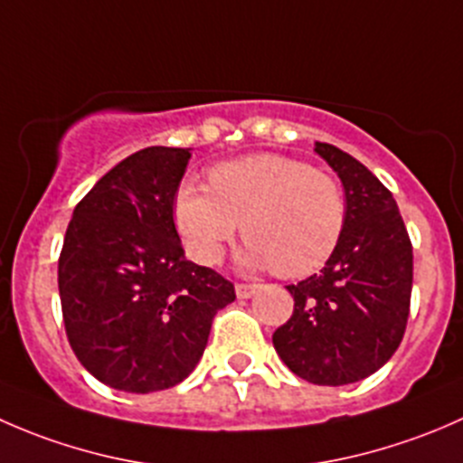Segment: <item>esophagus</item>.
Masks as SVG:
<instances>
[{
	"label": "esophagus",
	"instance_id": "esophagus-1",
	"mask_svg": "<svg viewBox=\"0 0 463 463\" xmlns=\"http://www.w3.org/2000/svg\"><path fill=\"white\" fill-rule=\"evenodd\" d=\"M255 291H258V284H237L235 287L237 298H241V300H249V298H253Z\"/></svg>",
	"mask_w": 463,
	"mask_h": 463
}]
</instances>
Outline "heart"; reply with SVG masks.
<instances>
[{"mask_svg": "<svg viewBox=\"0 0 463 463\" xmlns=\"http://www.w3.org/2000/svg\"><path fill=\"white\" fill-rule=\"evenodd\" d=\"M210 190L184 181L175 194V223L190 255L217 264L244 223L241 264L296 279L322 269L338 249L347 202L338 181L282 154H250L219 163Z\"/></svg>", "mask_w": 463, "mask_h": 463, "instance_id": "heart-1", "label": "heart"}]
</instances>
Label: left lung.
<instances>
[{
  "instance_id": "8db88e82",
  "label": "left lung",
  "mask_w": 463,
  "mask_h": 463,
  "mask_svg": "<svg viewBox=\"0 0 463 463\" xmlns=\"http://www.w3.org/2000/svg\"><path fill=\"white\" fill-rule=\"evenodd\" d=\"M316 154L338 175L347 222L320 273L291 284L293 316L273 334L284 365L316 385H347L381 370L403 340L412 244L390 190L329 143Z\"/></svg>"
}]
</instances>
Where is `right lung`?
I'll list each match as a JSON object with an SVG mask.
<instances>
[{
  "label": "right lung",
  "instance_id": "obj_1",
  "mask_svg": "<svg viewBox=\"0 0 463 463\" xmlns=\"http://www.w3.org/2000/svg\"><path fill=\"white\" fill-rule=\"evenodd\" d=\"M190 147H145L96 181L73 210L58 261L71 349L114 390L147 394L190 376L235 287L185 260L175 194Z\"/></svg>",
  "mask_w": 463,
  "mask_h": 463
}]
</instances>
